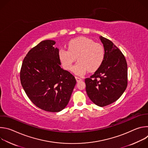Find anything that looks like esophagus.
Returning a JSON list of instances; mask_svg holds the SVG:
<instances>
[{
    "label": "esophagus",
    "mask_w": 148,
    "mask_h": 148,
    "mask_svg": "<svg viewBox=\"0 0 148 148\" xmlns=\"http://www.w3.org/2000/svg\"><path fill=\"white\" fill-rule=\"evenodd\" d=\"M75 79H76V81H77V82H79L80 81H81L82 80V79L80 78V77H75Z\"/></svg>",
    "instance_id": "1"
}]
</instances>
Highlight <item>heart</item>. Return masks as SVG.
I'll return each mask as SVG.
<instances>
[{
	"label": "heart",
	"mask_w": 148,
	"mask_h": 148,
	"mask_svg": "<svg viewBox=\"0 0 148 148\" xmlns=\"http://www.w3.org/2000/svg\"><path fill=\"white\" fill-rule=\"evenodd\" d=\"M58 57L63 67L67 70L71 69L77 58L78 62L72 71L82 75L88 70L94 72L100 67L105 59V49L102 45L90 38L79 37L69 41L68 49H60Z\"/></svg>",
	"instance_id": "obj_1"
}]
</instances>
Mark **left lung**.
Wrapping results in <instances>:
<instances>
[{
	"mask_svg": "<svg viewBox=\"0 0 148 148\" xmlns=\"http://www.w3.org/2000/svg\"><path fill=\"white\" fill-rule=\"evenodd\" d=\"M99 38L105 49V57L100 67L85 79L86 92L92 102L105 107L118 99L128 85V66L119 49L110 40Z\"/></svg>",
	"mask_w": 148,
	"mask_h": 148,
	"instance_id": "8db88e82",
	"label": "left lung"
}]
</instances>
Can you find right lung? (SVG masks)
Returning a JSON list of instances; mask_svg holds the SVG:
<instances>
[{
  "label": "right lung",
  "instance_id": "add662e5",
  "mask_svg": "<svg viewBox=\"0 0 148 148\" xmlns=\"http://www.w3.org/2000/svg\"><path fill=\"white\" fill-rule=\"evenodd\" d=\"M54 40L41 41L25 57L20 70L21 84L38 108L60 112L67 105L76 84L75 77L61 68L59 50Z\"/></svg>",
  "mask_w": 148,
  "mask_h": 148
}]
</instances>
